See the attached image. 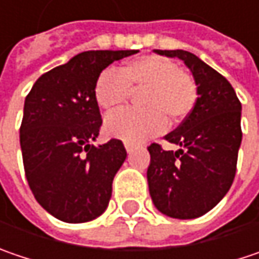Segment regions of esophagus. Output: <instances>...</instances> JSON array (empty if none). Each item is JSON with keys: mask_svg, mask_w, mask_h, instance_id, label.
Masks as SVG:
<instances>
[{"mask_svg": "<svg viewBox=\"0 0 259 259\" xmlns=\"http://www.w3.org/2000/svg\"><path fill=\"white\" fill-rule=\"evenodd\" d=\"M124 148H126V151H127V154H130V152L133 151V145L129 144V142H124Z\"/></svg>", "mask_w": 259, "mask_h": 259, "instance_id": "obj_1", "label": "esophagus"}]
</instances>
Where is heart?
Wrapping results in <instances>:
<instances>
[{"label":"heart","instance_id":"b5f03b06","mask_svg":"<svg viewBox=\"0 0 259 259\" xmlns=\"http://www.w3.org/2000/svg\"><path fill=\"white\" fill-rule=\"evenodd\" d=\"M132 89L145 92V110H123L105 118L108 135L129 144H142L167 129V117L180 121L190 114L198 98L196 84L180 71L175 61L160 55H145L129 61L121 71L104 70L98 76L94 95L105 111H114L129 99Z\"/></svg>","mask_w":259,"mask_h":259}]
</instances>
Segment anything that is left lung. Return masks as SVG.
<instances>
[{
  "label": "left lung",
  "mask_w": 259,
  "mask_h": 259,
  "mask_svg": "<svg viewBox=\"0 0 259 259\" xmlns=\"http://www.w3.org/2000/svg\"><path fill=\"white\" fill-rule=\"evenodd\" d=\"M154 53L182 60L198 91L190 114L165 136L179 149L148 146L151 162L146 171L155 208L167 217L190 220L211 211L233 183L242 142V105L229 80L195 54L183 50Z\"/></svg>",
  "instance_id": "left-lung-1"
}]
</instances>
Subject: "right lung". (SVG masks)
<instances>
[{
	"instance_id": "1",
	"label": "right lung",
	"mask_w": 259,
	"mask_h": 259,
	"mask_svg": "<svg viewBox=\"0 0 259 259\" xmlns=\"http://www.w3.org/2000/svg\"><path fill=\"white\" fill-rule=\"evenodd\" d=\"M139 53L84 51L42 74L24 99L20 146L39 205L64 223L95 220L108 206L127 154L118 139L94 145L102 124L94 88L111 63Z\"/></svg>"
}]
</instances>
